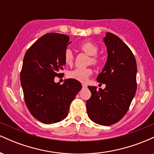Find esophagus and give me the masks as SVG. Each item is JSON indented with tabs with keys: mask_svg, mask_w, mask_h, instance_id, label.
I'll return each mask as SVG.
<instances>
[{
	"mask_svg": "<svg viewBox=\"0 0 154 154\" xmlns=\"http://www.w3.org/2000/svg\"><path fill=\"white\" fill-rule=\"evenodd\" d=\"M82 88H87V85H86V84H82Z\"/></svg>",
	"mask_w": 154,
	"mask_h": 154,
	"instance_id": "obj_1",
	"label": "esophagus"
}]
</instances>
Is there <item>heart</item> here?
I'll list each match as a JSON object with an SVG mask.
<instances>
[{
	"mask_svg": "<svg viewBox=\"0 0 154 154\" xmlns=\"http://www.w3.org/2000/svg\"><path fill=\"white\" fill-rule=\"evenodd\" d=\"M79 48L83 52L85 53L88 56H91V61L93 64L95 65L98 63L99 60H98V56H96L98 48L94 43L89 41L85 42V43L81 44ZM73 60L74 55L72 51L70 49H66L64 53L65 63L68 65H71L73 63ZM92 73H93V71L90 68L75 69L69 72L68 77L71 79L79 81V82H85L89 78L90 76L92 75Z\"/></svg>",
	"mask_w": 154,
	"mask_h": 154,
	"instance_id": "obj_1",
	"label": "heart"
}]
</instances>
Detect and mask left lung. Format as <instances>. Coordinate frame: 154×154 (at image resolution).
Segmentation results:
<instances>
[{"mask_svg": "<svg viewBox=\"0 0 154 154\" xmlns=\"http://www.w3.org/2000/svg\"><path fill=\"white\" fill-rule=\"evenodd\" d=\"M107 60L97 77L106 88L88 86L91 97L86 102L88 115L100 125H114L128 111L137 89V63L133 54L119 37L107 32L103 38Z\"/></svg>", "mask_w": 154, "mask_h": 154, "instance_id": "8db88e82", "label": "left lung"}]
</instances>
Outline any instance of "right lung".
I'll list each match as a JSON object with an SVG mask.
<instances>
[{
  "instance_id": "add662e5",
  "label": "right lung",
  "mask_w": 154,
  "mask_h": 154,
  "mask_svg": "<svg viewBox=\"0 0 154 154\" xmlns=\"http://www.w3.org/2000/svg\"><path fill=\"white\" fill-rule=\"evenodd\" d=\"M69 42L66 35L48 33L26 51L20 74L24 100L29 112L44 124L61 122L68 115L69 106L82 88L79 81L55 82L65 65L64 53Z\"/></svg>"
}]
</instances>
